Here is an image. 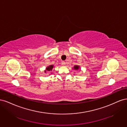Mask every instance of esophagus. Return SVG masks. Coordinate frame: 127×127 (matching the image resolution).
Segmentation results:
<instances>
[{
	"instance_id": "obj_1",
	"label": "esophagus",
	"mask_w": 127,
	"mask_h": 127,
	"mask_svg": "<svg viewBox=\"0 0 127 127\" xmlns=\"http://www.w3.org/2000/svg\"><path fill=\"white\" fill-rule=\"evenodd\" d=\"M61 64L64 66H65V65H66V63H65L64 61H63V62L61 63Z\"/></svg>"
}]
</instances>
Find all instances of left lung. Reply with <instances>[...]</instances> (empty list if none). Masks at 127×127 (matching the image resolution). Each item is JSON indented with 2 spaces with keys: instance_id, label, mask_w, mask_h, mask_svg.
<instances>
[{
  "instance_id": "1",
  "label": "left lung",
  "mask_w": 127,
  "mask_h": 127,
  "mask_svg": "<svg viewBox=\"0 0 127 127\" xmlns=\"http://www.w3.org/2000/svg\"><path fill=\"white\" fill-rule=\"evenodd\" d=\"M73 69H74V70H78L80 69V66H78V65H75L74 67H73Z\"/></svg>"
}]
</instances>
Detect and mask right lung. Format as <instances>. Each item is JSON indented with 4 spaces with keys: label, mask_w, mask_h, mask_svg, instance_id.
<instances>
[{
    "label": "right lung",
    "mask_w": 127,
    "mask_h": 127,
    "mask_svg": "<svg viewBox=\"0 0 127 127\" xmlns=\"http://www.w3.org/2000/svg\"><path fill=\"white\" fill-rule=\"evenodd\" d=\"M54 67V65H53V64H50V65H49V66H48L47 67H46V68H45V70H44V72L45 73H47V72H51V74L50 75H51L52 74V69H53V68Z\"/></svg>",
    "instance_id": "obj_1"
}]
</instances>
